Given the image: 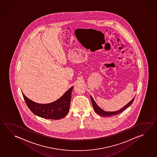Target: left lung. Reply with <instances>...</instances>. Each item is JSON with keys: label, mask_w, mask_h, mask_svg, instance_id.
<instances>
[{"label": "left lung", "mask_w": 157, "mask_h": 157, "mask_svg": "<svg viewBox=\"0 0 157 157\" xmlns=\"http://www.w3.org/2000/svg\"><path fill=\"white\" fill-rule=\"evenodd\" d=\"M91 99L93 107L94 109V111L96 112L97 114H99L100 116H103V117H110V116H113V115L120 114V113H121L122 112L124 111L125 109H127L128 107H129V105H131L132 102H133V101L134 100V97L128 103L127 105H125L122 109H121L119 110L116 111L112 112L105 111H104L103 109L100 108V107L97 105V103L94 101V98H92L91 96Z\"/></svg>", "instance_id": "1"}]
</instances>
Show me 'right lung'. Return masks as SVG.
Masks as SVG:
<instances>
[{"label": "right lung", "mask_w": 157, "mask_h": 157, "mask_svg": "<svg viewBox=\"0 0 157 157\" xmlns=\"http://www.w3.org/2000/svg\"><path fill=\"white\" fill-rule=\"evenodd\" d=\"M73 87L68 89L58 100L46 104L35 102L26 97L23 92L22 94L29 109L36 116L45 119L59 120L68 113Z\"/></svg>", "instance_id": "obj_1"}]
</instances>
